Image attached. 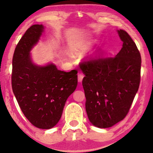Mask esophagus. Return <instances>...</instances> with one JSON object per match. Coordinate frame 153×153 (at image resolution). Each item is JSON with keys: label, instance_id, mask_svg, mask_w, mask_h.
<instances>
[{"label": "esophagus", "instance_id": "34e87169", "mask_svg": "<svg viewBox=\"0 0 153 153\" xmlns=\"http://www.w3.org/2000/svg\"><path fill=\"white\" fill-rule=\"evenodd\" d=\"M77 76H78V77H77V79H78V82H82V79H83V77H84V75H83L82 73H78V75H77Z\"/></svg>", "mask_w": 153, "mask_h": 153}]
</instances>
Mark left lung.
Wrapping results in <instances>:
<instances>
[{
    "label": "left lung",
    "mask_w": 153,
    "mask_h": 153,
    "mask_svg": "<svg viewBox=\"0 0 153 153\" xmlns=\"http://www.w3.org/2000/svg\"><path fill=\"white\" fill-rule=\"evenodd\" d=\"M122 48L115 56H101L81 63L86 111L93 125L107 128L126 117L140 82L141 56L125 30H118Z\"/></svg>",
    "instance_id": "8db88e82"
}]
</instances>
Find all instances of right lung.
I'll use <instances>...</instances> for the list:
<instances>
[{
    "instance_id": "obj_1",
    "label": "right lung",
    "mask_w": 153,
    "mask_h": 153,
    "mask_svg": "<svg viewBox=\"0 0 153 153\" xmlns=\"http://www.w3.org/2000/svg\"><path fill=\"white\" fill-rule=\"evenodd\" d=\"M42 25H33L21 38L13 56L12 89L21 110L33 126L50 129L59 122L68 97L77 85V71L59 70L53 63L37 66L30 51L39 40Z\"/></svg>"
}]
</instances>
